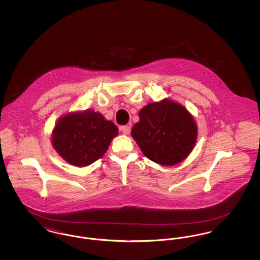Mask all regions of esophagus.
I'll use <instances>...</instances> for the list:
<instances>
[{
	"mask_svg": "<svg viewBox=\"0 0 260 260\" xmlns=\"http://www.w3.org/2000/svg\"><path fill=\"white\" fill-rule=\"evenodd\" d=\"M121 132L124 134V135H128L129 132H131V126L129 125H123L120 127Z\"/></svg>",
	"mask_w": 260,
	"mask_h": 260,
	"instance_id": "esophagus-1",
	"label": "esophagus"
}]
</instances>
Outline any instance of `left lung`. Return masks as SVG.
Returning <instances> with one entry per match:
<instances>
[{
	"label": "left lung",
	"mask_w": 260,
	"mask_h": 260,
	"mask_svg": "<svg viewBox=\"0 0 260 260\" xmlns=\"http://www.w3.org/2000/svg\"><path fill=\"white\" fill-rule=\"evenodd\" d=\"M132 136L149 160L161 166L183 161L194 148L197 124L184 106L171 99L149 103L139 113Z\"/></svg>",
	"instance_id": "1"
}]
</instances>
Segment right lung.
Masks as SVG:
<instances>
[{
	"label": "right lung",
	"instance_id": "1",
	"mask_svg": "<svg viewBox=\"0 0 260 260\" xmlns=\"http://www.w3.org/2000/svg\"><path fill=\"white\" fill-rule=\"evenodd\" d=\"M118 134L116 124L99 112H70L54 125L51 144L64 161L82 168L100 159Z\"/></svg>",
	"mask_w": 260,
	"mask_h": 260
}]
</instances>
